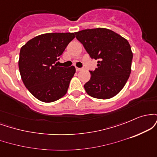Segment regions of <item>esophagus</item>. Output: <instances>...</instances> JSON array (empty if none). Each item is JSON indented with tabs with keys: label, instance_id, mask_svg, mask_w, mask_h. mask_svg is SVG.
Segmentation results:
<instances>
[{
	"label": "esophagus",
	"instance_id": "1",
	"mask_svg": "<svg viewBox=\"0 0 157 157\" xmlns=\"http://www.w3.org/2000/svg\"><path fill=\"white\" fill-rule=\"evenodd\" d=\"M82 69H83V68H77V67H76V71H82Z\"/></svg>",
	"mask_w": 157,
	"mask_h": 157
}]
</instances>
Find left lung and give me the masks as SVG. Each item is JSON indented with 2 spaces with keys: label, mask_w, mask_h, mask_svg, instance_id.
Listing matches in <instances>:
<instances>
[{
  "label": "left lung",
  "mask_w": 157,
  "mask_h": 157,
  "mask_svg": "<svg viewBox=\"0 0 157 157\" xmlns=\"http://www.w3.org/2000/svg\"><path fill=\"white\" fill-rule=\"evenodd\" d=\"M91 59L98 60L91 78L84 85L91 97L107 100L124 87L131 71L133 53L126 39L105 28L84 29L75 32Z\"/></svg>",
  "instance_id": "8db88e82"
}]
</instances>
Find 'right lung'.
<instances>
[{
  "label": "right lung",
  "mask_w": 157,
  "mask_h": 157,
  "mask_svg": "<svg viewBox=\"0 0 157 157\" xmlns=\"http://www.w3.org/2000/svg\"><path fill=\"white\" fill-rule=\"evenodd\" d=\"M75 37L70 32L43 34L21 47L18 61L21 78L37 100L52 102L67 92L76 69L75 66H57L55 63Z\"/></svg>",
  "instance_id": "add662e5"
}]
</instances>
